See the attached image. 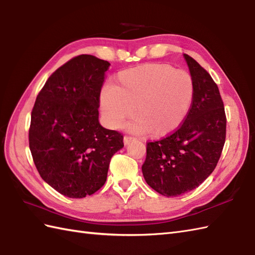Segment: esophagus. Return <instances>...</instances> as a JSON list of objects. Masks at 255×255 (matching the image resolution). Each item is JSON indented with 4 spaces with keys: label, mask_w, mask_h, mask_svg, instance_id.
<instances>
[{
    "label": "esophagus",
    "mask_w": 255,
    "mask_h": 255,
    "mask_svg": "<svg viewBox=\"0 0 255 255\" xmlns=\"http://www.w3.org/2000/svg\"><path fill=\"white\" fill-rule=\"evenodd\" d=\"M135 139L134 138H132V137H128V135H125V137H124V144L125 145H128L130 142H132V141H134Z\"/></svg>",
    "instance_id": "1"
}]
</instances>
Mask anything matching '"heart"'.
Segmentation results:
<instances>
[{"instance_id":"b5f03b06","label":"heart","mask_w":255,"mask_h":255,"mask_svg":"<svg viewBox=\"0 0 255 255\" xmlns=\"http://www.w3.org/2000/svg\"><path fill=\"white\" fill-rule=\"evenodd\" d=\"M194 91V81L189 73L176 70L168 64L151 63L118 74L113 87H104L101 91L100 105L111 128H120L133 116L129 131L162 138L185 122Z\"/></svg>"}]
</instances>
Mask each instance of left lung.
Masks as SVG:
<instances>
[{
    "label": "left lung",
    "mask_w": 255,
    "mask_h": 255,
    "mask_svg": "<svg viewBox=\"0 0 255 255\" xmlns=\"http://www.w3.org/2000/svg\"><path fill=\"white\" fill-rule=\"evenodd\" d=\"M195 91L182 125L159 141L146 144L142 174L147 185L165 197L198 188L215 169L226 138V116L217 85L192 57L183 54Z\"/></svg>",
    "instance_id": "left-lung-1"
}]
</instances>
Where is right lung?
<instances>
[{
    "label": "right lung",
    "instance_id": "add662e5",
    "mask_svg": "<svg viewBox=\"0 0 255 255\" xmlns=\"http://www.w3.org/2000/svg\"><path fill=\"white\" fill-rule=\"evenodd\" d=\"M108 61L82 54L53 73L31 112L29 147L42 179L65 197L97 192L123 135L99 122L101 88Z\"/></svg>",
    "mask_w": 255,
    "mask_h": 255
}]
</instances>
